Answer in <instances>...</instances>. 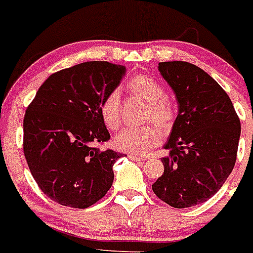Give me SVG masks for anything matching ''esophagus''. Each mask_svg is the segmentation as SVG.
<instances>
[{"mask_svg": "<svg viewBox=\"0 0 253 253\" xmlns=\"http://www.w3.org/2000/svg\"><path fill=\"white\" fill-rule=\"evenodd\" d=\"M128 159L132 160V161H144V157L143 156H136V155H130Z\"/></svg>", "mask_w": 253, "mask_h": 253, "instance_id": "obj_1", "label": "esophagus"}]
</instances>
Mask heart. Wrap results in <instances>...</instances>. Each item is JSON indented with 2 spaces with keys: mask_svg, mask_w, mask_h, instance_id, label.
Masks as SVG:
<instances>
[{
  "mask_svg": "<svg viewBox=\"0 0 253 253\" xmlns=\"http://www.w3.org/2000/svg\"><path fill=\"white\" fill-rule=\"evenodd\" d=\"M126 89L132 96L147 102L144 118L152 120L162 127H168L173 121L174 109L161 84L149 75H136L126 84ZM100 116L108 128L117 130L121 126V98L118 92H110L100 105ZM162 130L157 125L127 127L114 136V145L118 151L140 155L161 141Z\"/></svg>",
  "mask_w": 253,
  "mask_h": 253,
  "instance_id": "heart-1",
  "label": "heart"
}]
</instances>
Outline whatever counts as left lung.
Listing matches in <instances>:
<instances>
[{"label": "left lung", "instance_id": "obj_1", "mask_svg": "<svg viewBox=\"0 0 253 253\" xmlns=\"http://www.w3.org/2000/svg\"><path fill=\"white\" fill-rule=\"evenodd\" d=\"M159 71L175 93L178 116L152 190L173 208H190L212 198L233 171L240 121L226 92L200 67L173 61L160 62Z\"/></svg>", "mask_w": 253, "mask_h": 253}]
</instances>
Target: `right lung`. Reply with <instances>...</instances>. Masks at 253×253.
<instances>
[{
	"instance_id": "obj_1",
	"label": "right lung",
	"mask_w": 253,
	"mask_h": 253,
	"mask_svg": "<svg viewBox=\"0 0 253 253\" xmlns=\"http://www.w3.org/2000/svg\"><path fill=\"white\" fill-rule=\"evenodd\" d=\"M126 67L89 61L52 74L39 88L23 121V151L30 171L49 199L84 209L102 199L122 153L101 151L110 133L100 105L114 92Z\"/></svg>"
}]
</instances>
